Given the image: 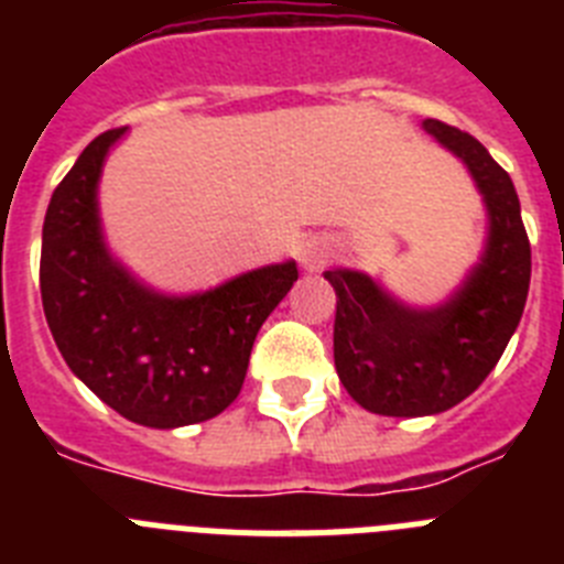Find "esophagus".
I'll use <instances>...</instances> for the list:
<instances>
[{
	"label": "esophagus",
	"mask_w": 564,
	"mask_h": 564,
	"mask_svg": "<svg viewBox=\"0 0 564 564\" xmlns=\"http://www.w3.org/2000/svg\"><path fill=\"white\" fill-rule=\"evenodd\" d=\"M333 257V246L330 239L325 237H311L307 242H302L299 248V262L305 271H318V268H325Z\"/></svg>",
	"instance_id": "34e87169"
}]
</instances>
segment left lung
<instances>
[{
  "instance_id": "left-lung-1",
  "label": "left lung",
  "mask_w": 564,
  "mask_h": 564,
  "mask_svg": "<svg viewBox=\"0 0 564 564\" xmlns=\"http://www.w3.org/2000/svg\"><path fill=\"white\" fill-rule=\"evenodd\" d=\"M423 129L466 163L480 188L488 212L480 262L437 307L403 305L361 271H325L336 291L338 378L364 410L390 417L437 415L471 395L514 336L531 282V242L506 169L468 132L435 118Z\"/></svg>"
}]
</instances>
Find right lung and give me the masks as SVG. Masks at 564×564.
I'll return each mask as SVG.
<instances>
[{
  "instance_id": "1",
  "label": "right lung",
  "mask_w": 564,
  "mask_h": 564,
  "mask_svg": "<svg viewBox=\"0 0 564 564\" xmlns=\"http://www.w3.org/2000/svg\"><path fill=\"white\" fill-rule=\"evenodd\" d=\"M123 132L98 134L50 197L39 288L69 370L127 421L177 430L239 395L253 338L299 271L265 265L194 296L138 282L107 251L98 217V177Z\"/></svg>"
}]
</instances>
